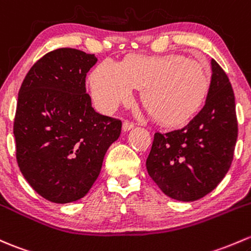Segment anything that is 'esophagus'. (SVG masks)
<instances>
[{"instance_id": "obj_1", "label": "esophagus", "mask_w": 251, "mask_h": 251, "mask_svg": "<svg viewBox=\"0 0 251 251\" xmlns=\"http://www.w3.org/2000/svg\"><path fill=\"white\" fill-rule=\"evenodd\" d=\"M133 123H131V121H124V124H123V131H130L131 128H133Z\"/></svg>"}]
</instances>
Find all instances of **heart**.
<instances>
[{"label":"heart","instance_id":"heart-1","mask_svg":"<svg viewBox=\"0 0 251 251\" xmlns=\"http://www.w3.org/2000/svg\"><path fill=\"white\" fill-rule=\"evenodd\" d=\"M133 88L143 89L142 102L156 121L181 126L201 109L209 77L200 62L183 55L133 56L123 65L104 60L90 75V92L101 112L130 103Z\"/></svg>","mask_w":251,"mask_h":251}]
</instances>
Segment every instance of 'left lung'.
<instances>
[{
    "instance_id": "left-lung-1",
    "label": "left lung",
    "mask_w": 251,
    "mask_h": 251,
    "mask_svg": "<svg viewBox=\"0 0 251 251\" xmlns=\"http://www.w3.org/2000/svg\"><path fill=\"white\" fill-rule=\"evenodd\" d=\"M237 136L233 90L223 68L212 60L205 104L180 130L154 134L148 173L171 199L184 202L202 199L230 170Z\"/></svg>"
}]
</instances>
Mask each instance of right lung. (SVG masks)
<instances>
[{"label":"right lung","mask_w":251,"mask_h":251,"mask_svg":"<svg viewBox=\"0 0 251 251\" xmlns=\"http://www.w3.org/2000/svg\"><path fill=\"white\" fill-rule=\"evenodd\" d=\"M94 54L60 48L31 67L18 95L13 133L24 178L55 203L80 200L91 189L121 121L95 112L86 94Z\"/></svg>","instance_id":"1"}]
</instances>
